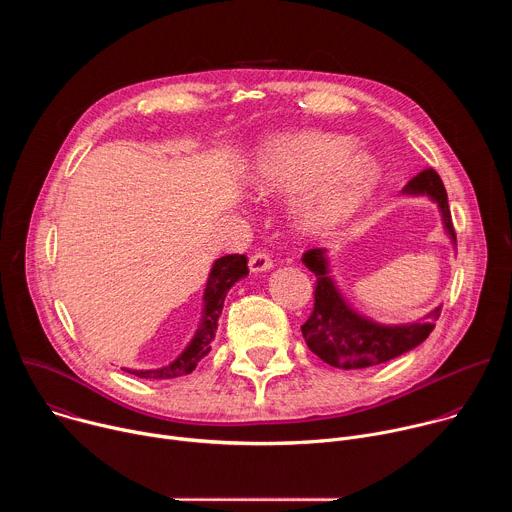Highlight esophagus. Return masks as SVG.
Instances as JSON below:
<instances>
[{
  "label": "esophagus",
  "mask_w": 512,
  "mask_h": 512,
  "mask_svg": "<svg viewBox=\"0 0 512 512\" xmlns=\"http://www.w3.org/2000/svg\"><path fill=\"white\" fill-rule=\"evenodd\" d=\"M273 267V261L267 253H255L251 259H249V269L251 273H263V271H269Z\"/></svg>",
  "instance_id": "1"
}]
</instances>
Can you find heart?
Listing matches in <instances>:
<instances>
[{"label":"heart","mask_w":512,"mask_h":512,"mask_svg":"<svg viewBox=\"0 0 512 512\" xmlns=\"http://www.w3.org/2000/svg\"><path fill=\"white\" fill-rule=\"evenodd\" d=\"M379 164L356 152L342 135L302 131L269 137L255 160L251 184L261 192L294 194L298 223L330 231L367 202L379 182Z\"/></svg>","instance_id":"b5f03b06"}]
</instances>
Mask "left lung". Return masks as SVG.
<instances>
[{"mask_svg": "<svg viewBox=\"0 0 512 512\" xmlns=\"http://www.w3.org/2000/svg\"><path fill=\"white\" fill-rule=\"evenodd\" d=\"M401 194L427 196L440 210L444 231L452 245H456L448 194L435 170L429 168L419 172L413 180H409ZM302 261L316 275V304L312 316L302 326V334L310 350L336 369H367L393 360L419 346L433 330V322L440 318L442 304L415 322H377L360 314L346 300L332 275V261L326 247L306 251Z\"/></svg>", "mask_w": 512, "mask_h": 512, "instance_id": "8db88e82", "label": "left lung"}]
</instances>
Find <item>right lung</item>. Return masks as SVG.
Returning a JSON list of instances; mask_svg holds the SVG:
<instances>
[{"label": "right lung", "instance_id": "1", "mask_svg": "<svg viewBox=\"0 0 512 512\" xmlns=\"http://www.w3.org/2000/svg\"><path fill=\"white\" fill-rule=\"evenodd\" d=\"M247 275H249V267H247L245 255H227V257L216 259L206 277L200 322L190 342L184 346V350L172 362H168L166 367L148 369V371H133V369H123V371L141 379H176L182 375H190L196 369V364L210 352V342L214 340L218 318L223 314L227 294L237 281H241Z\"/></svg>", "mask_w": 512, "mask_h": 512}]
</instances>
